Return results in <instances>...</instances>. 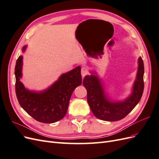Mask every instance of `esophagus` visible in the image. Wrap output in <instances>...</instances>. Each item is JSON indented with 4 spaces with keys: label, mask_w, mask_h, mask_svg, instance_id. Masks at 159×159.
Returning <instances> with one entry per match:
<instances>
[{
    "label": "esophagus",
    "mask_w": 159,
    "mask_h": 159,
    "mask_svg": "<svg viewBox=\"0 0 159 159\" xmlns=\"http://www.w3.org/2000/svg\"><path fill=\"white\" fill-rule=\"evenodd\" d=\"M81 74L82 77H85L86 75L88 74V68L86 66H82L81 70Z\"/></svg>",
    "instance_id": "1"
}]
</instances>
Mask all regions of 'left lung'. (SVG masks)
Returning a JSON list of instances; mask_svg holds the SVG:
<instances>
[{
  "label": "left lung",
  "instance_id": "1",
  "mask_svg": "<svg viewBox=\"0 0 159 159\" xmlns=\"http://www.w3.org/2000/svg\"><path fill=\"white\" fill-rule=\"evenodd\" d=\"M144 64L142 57L139 58L137 79L133 93L123 102H111L106 98L103 86L97 76L86 75L83 81L87 89V99L95 116L103 121H115L125 117L140 101L144 90Z\"/></svg>",
  "mask_w": 159,
  "mask_h": 159
}]
</instances>
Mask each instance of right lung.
Masks as SVG:
<instances>
[{"instance_id": "obj_1", "label": "right lung", "mask_w": 159, "mask_h": 159, "mask_svg": "<svg viewBox=\"0 0 159 159\" xmlns=\"http://www.w3.org/2000/svg\"><path fill=\"white\" fill-rule=\"evenodd\" d=\"M26 46L23 48L25 51ZM22 56H19L15 66V90L19 104L36 121L53 123L63 118L67 113L71 95L81 84L80 67L62 74L48 89L41 92L26 89L20 81L22 76Z\"/></svg>"}]
</instances>
